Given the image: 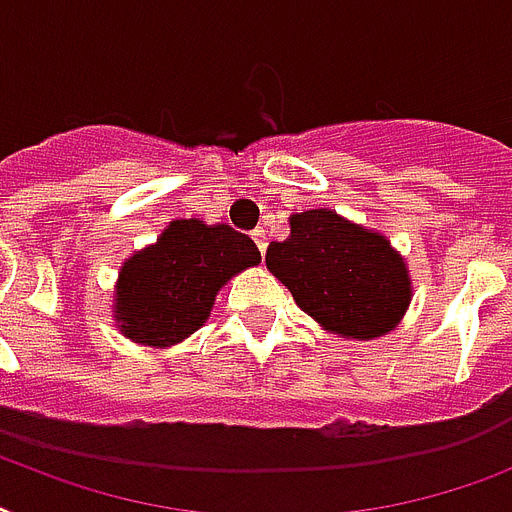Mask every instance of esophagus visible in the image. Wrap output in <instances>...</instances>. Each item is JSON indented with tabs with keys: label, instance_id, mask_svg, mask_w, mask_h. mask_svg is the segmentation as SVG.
<instances>
[{
	"label": "esophagus",
	"instance_id": "34e87169",
	"mask_svg": "<svg viewBox=\"0 0 512 512\" xmlns=\"http://www.w3.org/2000/svg\"><path fill=\"white\" fill-rule=\"evenodd\" d=\"M251 240H253V243H256V248H259V251H261V256H264V253H266V235H264V230H253L251 232Z\"/></svg>",
	"mask_w": 512,
	"mask_h": 512
}]
</instances>
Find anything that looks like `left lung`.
Segmentation results:
<instances>
[{"mask_svg":"<svg viewBox=\"0 0 512 512\" xmlns=\"http://www.w3.org/2000/svg\"><path fill=\"white\" fill-rule=\"evenodd\" d=\"M266 269L319 327L345 340L390 335L413 298L398 248L335 209L293 214L290 238L266 251Z\"/></svg>","mask_w":512,"mask_h":512,"instance_id":"8db88e82","label":"left lung"}]
</instances>
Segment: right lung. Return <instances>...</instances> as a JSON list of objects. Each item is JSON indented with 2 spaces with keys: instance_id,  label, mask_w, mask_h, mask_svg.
Instances as JSON below:
<instances>
[{
  "instance_id": "right-lung-1",
  "label": "right lung",
  "mask_w": 512,
  "mask_h": 512,
  "mask_svg": "<svg viewBox=\"0 0 512 512\" xmlns=\"http://www.w3.org/2000/svg\"><path fill=\"white\" fill-rule=\"evenodd\" d=\"M261 264L251 238L227 225L172 219L156 243L122 261L112 293L120 335L149 348H172L209 319L219 290Z\"/></svg>"
}]
</instances>
